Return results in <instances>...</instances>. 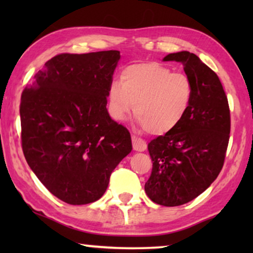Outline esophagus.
I'll return each instance as SVG.
<instances>
[{
    "mask_svg": "<svg viewBox=\"0 0 253 253\" xmlns=\"http://www.w3.org/2000/svg\"><path fill=\"white\" fill-rule=\"evenodd\" d=\"M132 146H133L134 151L144 152L145 150H146L147 145H146V141L141 139V138L137 137V136H132Z\"/></svg>",
    "mask_w": 253,
    "mask_h": 253,
    "instance_id": "obj_1",
    "label": "esophagus"
}]
</instances>
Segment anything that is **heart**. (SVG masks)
Here are the masks:
<instances>
[{
  "label": "heart",
  "mask_w": 253,
  "mask_h": 253,
  "mask_svg": "<svg viewBox=\"0 0 253 253\" xmlns=\"http://www.w3.org/2000/svg\"><path fill=\"white\" fill-rule=\"evenodd\" d=\"M192 83L184 74L148 62L127 65L121 82L108 87L109 113L114 120L126 119L134 106L137 123L152 134L167 133L178 126L192 99Z\"/></svg>",
  "instance_id": "b5f03b06"
}]
</instances>
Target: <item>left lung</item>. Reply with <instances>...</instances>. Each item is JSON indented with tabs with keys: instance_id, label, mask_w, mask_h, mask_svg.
Wrapping results in <instances>:
<instances>
[{
	"instance_id": "1",
	"label": "left lung",
	"mask_w": 253,
	"mask_h": 253,
	"mask_svg": "<svg viewBox=\"0 0 253 253\" xmlns=\"http://www.w3.org/2000/svg\"><path fill=\"white\" fill-rule=\"evenodd\" d=\"M164 61L182 63L192 83V99L175 129L148 144L153 161L145 192L162 206L191 202L222 169L230 133V112L219 77L190 51L168 54Z\"/></svg>"
}]
</instances>
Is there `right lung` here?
<instances>
[{
	"mask_svg": "<svg viewBox=\"0 0 253 253\" xmlns=\"http://www.w3.org/2000/svg\"><path fill=\"white\" fill-rule=\"evenodd\" d=\"M119 50L60 54L44 63L20 100L22 146L30 168L58 199L101 198L132 150L126 127L107 110Z\"/></svg>",
	"mask_w": 253,
	"mask_h": 253,
	"instance_id": "right-lung-1",
	"label": "right lung"
}]
</instances>
